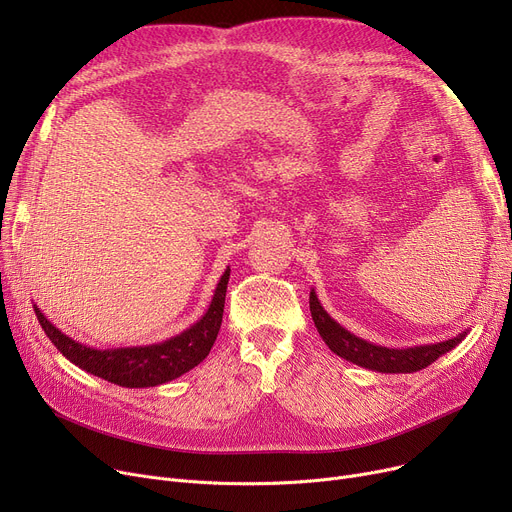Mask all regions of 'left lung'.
Listing matches in <instances>:
<instances>
[{"instance_id": "1", "label": "left lung", "mask_w": 512, "mask_h": 512, "mask_svg": "<svg viewBox=\"0 0 512 512\" xmlns=\"http://www.w3.org/2000/svg\"><path fill=\"white\" fill-rule=\"evenodd\" d=\"M309 309L311 317L315 321V328L324 342L330 346V351L338 357L351 361L359 367L380 371V373H413L419 369H425L432 365L436 359L446 355L456 344H461L467 336V332L459 334L456 338L436 342V344H421V346H409V348H388L367 342L355 334L342 328L336 319L330 317V313L321 307L315 290L311 288L309 294Z\"/></svg>"}]
</instances>
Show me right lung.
<instances>
[{"label": "right lung", "mask_w": 512, "mask_h": 512, "mask_svg": "<svg viewBox=\"0 0 512 512\" xmlns=\"http://www.w3.org/2000/svg\"><path fill=\"white\" fill-rule=\"evenodd\" d=\"M228 280L230 267H226L205 315L197 324L168 340L143 346L93 348L80 344L53 326L37 305L33 309L47 338L70 363L122 388H151L180 378L209 355L222 326Z\"/></svg>", "instance_id": "1"}]
</instances>
